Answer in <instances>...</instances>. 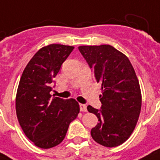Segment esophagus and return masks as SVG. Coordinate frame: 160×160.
I'll return each instance as SVG.
<instances>
[{"label": "esophagus", "instance_id": "esophagus-1", "mask_svg": "<svg viewBox=\"0 0 160 160\" xmlns=\"http://www.w3.org/2000/svg\"><path fill=\"white\" fill-rule=\"evenodd\" d=\"M80 111L82 112H86L87 111V106L84 104H80Z\"/></svg>", "mask_w": 160, "mask_h": 160}]
</instances>
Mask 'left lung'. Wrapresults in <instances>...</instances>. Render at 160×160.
<instances>
[{
  "label": "left lung",
  "mask_w": 160,
  "mask_h": 160,
  "mask_svg": "<svg viewBox=\"0 0 160 160\" xmlns=\"http://www.w3.org/2000/svg\"><path fill=\"white\" fill-rule=\"evenodd\" d=\"M78 49L102 88L100 109L87 106L99 121L91 129V136L103 146L120 145L134 131L141 110V92L135 71L126 55L109 45Z\"/></svg>",
  "instance_id": "left-lung-1"
}]
</instances>
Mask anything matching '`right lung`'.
I'll list each match as a JSON object with an SVG mask.
<instances>
[{"mask_svg":"<svg viewBox=\"0 0 160 160\" xmlns=\"http://www.w3.org/2000/svg\"><path fill=\"white\" fill-rule=\"evenodd\" d=\"M74 46L52 44L39 50L25 68L16 93L17 119L26 137L36 146L50 149L65 139L80 112L74 99L51 95L54 78Z\"/></svg>","mask_w":160,"mask_h":160,"instance_id":"add662e5","label":"right lung"}]
</instances>
